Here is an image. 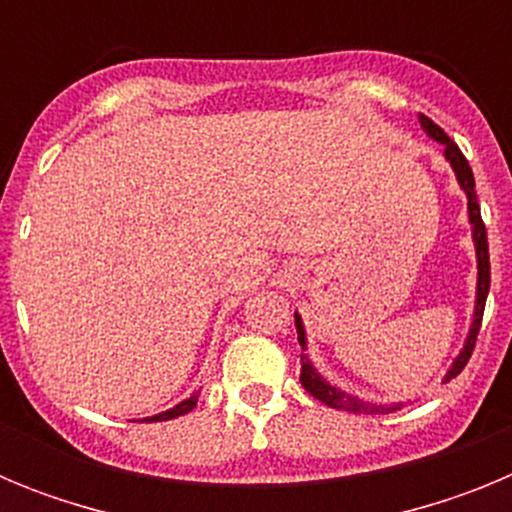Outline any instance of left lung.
I'll use <instances>...</instances> for the list:
<instances>
[{
  "instance_id": "obj_1",
  "label": "left lung",
  "mask_w": 512,
  "mask_h": 512,
  "mask_svg": "<svg viewBox=\"0 0 512 512\" xmlns=\"http://www.w3.org/2000/svg\"><path fill=\"white\" fill-rule=\"evenodd\" d=\"M420 122H423V128L428 130V135H431V138H436L438 143H443V148H446V158H449L451 166H454V171H456V179H459L461 189L467 192V197H469V220H472V225H474V246H477L479 279H477V307H474V323H472V330H469L467 346H464V351L459 354V359L454 361L451 372L446 374V382H449V379H454L456 374H459L461 369L467 366L469 356H472L474 346H477L479 325H482L487 292H490V246H487L485 223H482V215H479V202H477V192H474L472 166H469V161L464 158V153L459 151V146H456L454 140L443 133V130L438 128L431 117L420 115ZM295 325H297V341H300L302 351H305V330H302V323H300V318H297V315H295ZM300 382H302V387H305V390L310 392L312 397H315V400L325 402L328 408L346 410V413L384 415V413H395V410L402 408V405H372V402H364V400H359V397H354V395H346V392H341V390H336V387L325 384L323 379L315 374V369H312L310 364H302Z\"/></svg>"
}]
</instances>
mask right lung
Wrapping results in <instances>:
<instances>
[{
	"label": "right lung",
	"instance_id": "obj_1",
	"mask_svg": "<svg viewBox=\"0 0 512 512\" xmlns=\"http://www.w3.org/2000/svg\"><path fill=\"white\" fill-rule=\"evenodd\" d=\"M197 397H200V392H194V395L189 397V400L179 402V405H176V408L166 410V413H158V415H153V418H148V423H153V420H171V418H179V415H187L189 410H192V408H197Z\"/></svg>",
	"mask_w": 512,
	"mask_h": 512
}]
</instances>
